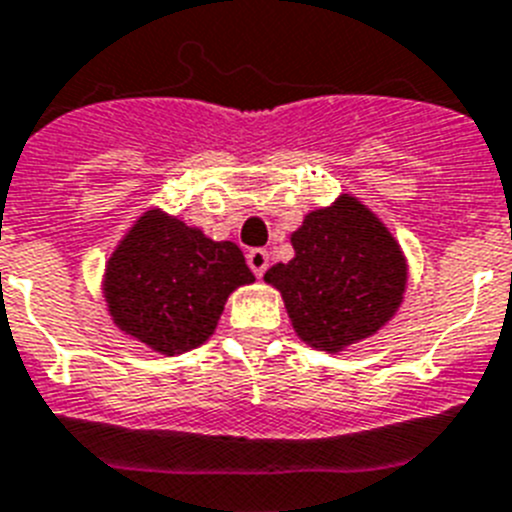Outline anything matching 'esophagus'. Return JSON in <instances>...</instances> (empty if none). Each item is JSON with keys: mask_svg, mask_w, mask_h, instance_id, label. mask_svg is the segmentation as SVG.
<instances>
[{"mask_svg": "<svg viewBox=\"0 0 512 512\" xmlns=\"http://www.w3.org/2000/svg\"><path fill=\"white\" fill-rule=\"evenodd\" d=\"M247 265H250V270L257 275V278H262V275H265V270H268V265H270L268 250H260V247H257V250L247 252Z\"/></svg>", "mask_w": 512, "mask_h": 512, "instance_id": "34e87169", "label": "esophagus"}]
</instances>
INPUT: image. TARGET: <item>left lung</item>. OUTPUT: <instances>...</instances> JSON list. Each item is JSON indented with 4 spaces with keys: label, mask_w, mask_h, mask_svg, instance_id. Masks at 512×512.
I'll return each mask as SVG.
<instances>
[{
    "label": "left lung",
    "mask_w": 512,
    "mask_h": 512,
    "mask_svg": "<svg viewBox=\"0 0 512 512\" xmlns=\"http://www.w3.org/2000/svg\"><path fill=\"white\" fill-rule=\"evenodd\" d=\"M291 244L296 257L270 268L265 281L283 293L293 330L311 348L337 353L394 317L407 262L361 201L342 195L332 208L311 211Z\"/></svg>",
    "instance_id": "1"
}]
</instances>
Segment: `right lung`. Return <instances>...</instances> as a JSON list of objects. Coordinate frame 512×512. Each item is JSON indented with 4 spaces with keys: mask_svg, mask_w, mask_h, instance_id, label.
<instances>
[{
    "mask_svg": "<svg viewBox=\"0 0 512 512\" xmlns=\"http://www.w3.org/2000/svg\"><path fill=\"white\" fill-rule=\"evenodd\" d=\"M252 281L237 244L149 211L110 257L105 299L126 335L175 355L206 342L229 293Z\"/></svg>",
    "mask_w": 512,
    "mask_h": 512,
    "instance_id": "add662e5",
    "label": "right lung"
}]
</instances>
